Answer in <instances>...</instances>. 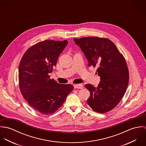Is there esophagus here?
I'll use <instances>...</instances> for the list:
<instances>
[{
  "label": "esophagus",
  "instance_id": "34e87169",
  "mask_svg": "<svg viewBox=\"0 0 146 146\" xmlns=\"http://www.w3.org/2000/svg\"><path fill=\"white\" fill-rule=\"evenodd\" d=\"M74 88H75V89H82L83 88V85L81 84L74 85Z\"/></svg>",
  "mask_w": 146,
  "mask_h": 146
}]
</instances>
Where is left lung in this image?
Instances as JSON below:
<instances>
[{"label":"left lung","instance_id":"1","mask_svg":"<svg viewBox=\"0 0 146 146\" xmlns=\"http://www.w3.org/2000/svg\"><path fill=\"white\" fill-rule=\"evenodd\" d=\"M74 40L83 51L89 67H96V74L101 78L97 87L85 84L90 92L87 104L99 113L112 110L120 102L128 85L129 70L124 56L107 38L92 36Z\"/></svg>","mask_w":146,"mask_h":146}]
</instances>
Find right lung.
<instances>
[{
    "label": "right lung",
    "mask_w": 146,
    "mask_h": 146,
    "mask_svg": "<svg viewBox=\"0 0 146 146\" xmlns=\"http://www.w3.org/2000/svg\"><path fill=\"white\" fill-rule=\"evenodd\" d=\"M67 43L66 40L39 42L26 51L20 63L21 93L29 104L43 115L56 111L74 89L72 85L58 83L49 75Z\"/></svg>",
    "instance_id": "add662e5"
}]
</instances>
